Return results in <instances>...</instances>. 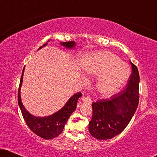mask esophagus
Here are the masks:
<instances>
[{
    "mask_svg": "<svg viewBox=\"0 0 157 157\" xmlns=\"http://www.w3.org/2000/svg\"><path fill=\"white\" fill-rule=\"evenodd\" d=\"M82 101H83V102H85V103H87V104H91V102H92L91 97H82Z\"/></svg>",
    "mask_w": 157,
    "mask_h": 157,
    "instance_id": "esophagus-1",
    "label": "esophagus"
}]
</instances>
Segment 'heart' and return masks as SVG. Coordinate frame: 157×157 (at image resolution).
Returning a JSON list of instances; mask_svg holds the SVG:
<instances>
[{"label": "heart", "instance_id": "b5f03b06", "mask_svg": "<svg viewBox=\"0 0 157 157\" xmlns=\"http://www.w3.org/2000/svg\"><path fill=\"white\" fill-rule=\"evenodd\" d=\"M82 71L89 75H100L99 91L110 96L118 91L127 81L130 71L120 57L109 52L93 53L85 57L81 63Z\"/></svg>", "mask_w": 157, "mask_h": 157}]
</instances>
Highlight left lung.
<instances>
[{
	"instance_id": "obj_1",
	"label": "left lung",
	"mask_w": 157,
	"mask_h": 157,
	"mask_svg": "<svg viewBox=\"0 0 157 157\" xmlns=\"http://www.w3.org/2000/svg\"><path fill=\"white\" fill-rule=\"evenodd\" d=\"M132 73L123 90L110 99H102L92 103V118L89 130L93 137L106 140L120 134L128 125L139 104L140 75L131 62Z\"/></svg>"
}]
</instances>
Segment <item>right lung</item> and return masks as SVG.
<instances>
[{
  "instance_id": "obj_1",
  "label": "right lung",
  "mask_w": 157,
  "mask_h": 157,
  "mask_svg": "<svg viewBox=\"0 0 157 157\" xmlns=\"http://www.w3.org/2000/svg\"><path fill=\"white\" fill-rule=\"evenodd\" d=\"M49 42V40H48ZM47 42V43H48ZM47 43L40 46L38 49L44 47L47 45ZM62 46L64 47L70 48H74L75 47V41H69V42H63L60 43ZM25 67L23 68L22 75H21V82H20V86L18 89V95H17V101H18V105L20 109H21V113L24 119L25 122L29 126L32 131L40 137L45 139V140H51L60 135L63 131V128L66 125V122L70 117L71 114L75 111L77 105V100L80 97L82 96V94L80 92L76 93L73 95L69 100H68L63 107L58 111L55 112L53 114L50 115L48 117H35L26 111L25 107L23 106L22 102H21V88L22 86L23 82V72H24Z\"/></svg>"
}]
</instances>
